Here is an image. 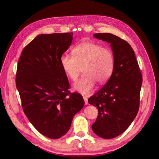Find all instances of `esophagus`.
Returning a JSON list of instances; mask_svg holds the SVG:
<instances>
[{"instance_id":"esophagus-1","label":"esophagus","mask_w":159,"mask_h":159,"mask_svg":"<svg viewBox=\"0 0 159 159\" xmlns=\"http://www.w3.org/2000/svg\"><path fill=\"white\" fill-rule=\"evenodd\" d=\"M84 102H85V104L87 105H88V98L86 97V96H84Z\"/></svg>"}]
</instances>
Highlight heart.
<instances>
[{"label": "heart", "instance_id": "b5f03b06", "mask_svg": "<svg viewBox=\"0 0 159 159\" xmlns=\"http://www.w3.org/2000/svg\"><path fill=\"white\" fill-rule=\"evenodd\" d=\"M72 55L64 54L60 63L65 74L72 81H76L83 68V75L73 85L75 91L89 94L96 84H104L112 75L115 57L109 48L98 43L84 42L76 45L71 50Z\"/></svg>", "mask_w": 159, "mask_h": 159}]
</instances>
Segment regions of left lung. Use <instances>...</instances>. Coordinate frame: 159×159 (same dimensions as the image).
<instances>
[{
    "instance_id": "8db88e82",
    "label": "left lung",
    "mask_w": 159,
    "mask_h": 159,
    "mask_svg": "<svg viewBox=\"0 0 159 159\" xmlns=\"http://www.w3.org/2000/svg\"><path fill=\"white\" fill-rule=\"evenodd\" d=\"M93 36L109 43L115 57L113 71L107 83L88 99L98 109L97 119L91 125L93 131L109 139L125 131L137 116L142 74L134 50L125 40L109 33Z\"/></svg>"
}]
</instances>
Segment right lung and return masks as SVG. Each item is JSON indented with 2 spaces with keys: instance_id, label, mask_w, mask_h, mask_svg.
<instances>
[{
  "instance_id": "add662e5",
  "label": "right lung",
  "mask_w": 159,
  "mask_h": 159,
  "mask_svg": "<svg viewBox=\"0 0 159 159\" xmlns=\"http://www.w3.org/2000/svg\"><path fill=\"white\" fill-rule=\"evenodd\" d=\"M73 32L39 34L19 59L16 85L23 111L38 131L56 139L70 129L74 115L83 108L80 93H71L60 58L68 49Z\"/></svg>"
}]
</instances>
